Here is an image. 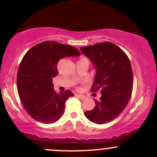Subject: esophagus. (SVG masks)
Listing matches in <instances>:
<instances>
[{
    "instance_id": "esophagus-1",
    "label": "esophagus",
    "mask_w": 157,
    "mask_h": 157,
    "mask_svg": "<svg viewBox=\"0 0 157 157\" xmlns=\"http://www.w3.org/2000/svg\"><path fill=\"white\" fill-rule=\"evenodd\" d=\"M77 97H79V98L80 99V100H85V99H86V96H83V95H81V94H77Z\"/></svg>"
}]
</instances>
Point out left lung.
<instances>
[{"label": "left lung", "instance_id": "8db88e82", "mask_svg": "<svg viewBox=\"0 0 157 157\" xmlns=\"http://www.w3.org/2000/svg\"><path fill=\"white\" fill-rule=\"evenodd\" d=\"M92 63L96 75L91 91L101 89L100 100L85 116L96 124H104L117 118L130 100L133 73L128 57L120 47L110 42L99 43L80 48Z\"/></svg>", "mask_w": 157, "mask_h": 157}]
</instances>
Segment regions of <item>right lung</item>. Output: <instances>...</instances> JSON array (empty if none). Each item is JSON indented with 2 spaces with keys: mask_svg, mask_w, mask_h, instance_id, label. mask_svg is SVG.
I'll return each instance as SVG.
<instances>
[{
  "mask_svg": "<svg viewBox=\"0 0 157 157\" xmlns=\"http://www.w3.org/2000/svg\"><path fill=\"white\" fill-rule=\"evenodd\" d=\"M80 55L76 48L55 41L42 42L26 52L17 71V86L20 100L32 118L54 123L63 115L65 102L74 94L69 90L57 93L52 80L58 75L61 58Z\"/></svg>",
  "mask_w": 157,
  "mask_h": 157,
  "instance_id": "add662e5",
  "label": "right lung"
}]
</instances>
